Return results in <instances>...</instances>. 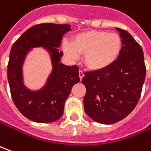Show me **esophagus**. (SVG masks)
Instances as JSON below:
<instances>
[{"mask_svg":"<svg viewBox=\"0 0 151 151\" xmlns=\"http://www.w3.org/2000/svg\"><path fill=\"white\" fill-rule=\"evenodd\" d=\"M78 74H79V78H80V80L83 79V76H84V73H83V72L82 70H79L78 72Z\"/></svg>","mask_w":151,"mask_h":151,"instance_id":"obj_1","label":"esophagus"}]
</instances>
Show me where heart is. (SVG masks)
<instances>
[{"label":"heart","mask_w":151,"mask_h":151,"mask_svg":"<svg viewBox=\"0 0 151 151\" xmlns=\"http://www.w3.org/2000/svg\"><path fill=\"white\" fill-rule=\"evenodd\" d=\"M122 48V40L117 33L90 31L77 35L72 44L65 43L66 54L76 58L78 53L84 54V63L93 70L105 68L117 59Z\"/></svg>","instance_id":"heart-1"}]
</instances>
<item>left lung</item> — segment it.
Returning <instances> with one entry per match:
<instances>
[{"label":"left lung","instance_id":"left-lung-1","mask_svg":"<svg viewBox=\"0 0 151 151\" xmlns=\"http://www.w3.org/2000/svg\"><path fill=\"white\" fill-rule=\"evenodd\" d=\"M122 48L111 65L84 73L83 105L94 121L110 124L129 115L140 98L146 68L142 47L127 31L116 27Z\"/></svg>","mask_w":151,"mask_h":151}]
</instances>
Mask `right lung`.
<instances>
[{
	"mask_svg": "<svg viewBox=\"0 0 151 151\" xmlns=\"http://www.w3.org/2000/svg\"><path fill=\"white\" fill-rule=\"evenodd\" d=\"M71 30L68 24L42 23L27 30L12 45L7 66L11 95L18 110L26 118L37 123L59 119L71 89L79 79L78 67L60 63L63 52L59 47L63 35ZM43 46L50 52L53 72L47 83L38 91H31L23 84L22 64L29 49Z\"/></svg>",
	"mask_w": 151,
	"mask_h": 151,
	"instance_id": "obj_1",
	"label": "right lung"
}]
</instances>
